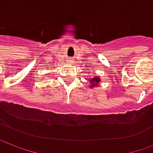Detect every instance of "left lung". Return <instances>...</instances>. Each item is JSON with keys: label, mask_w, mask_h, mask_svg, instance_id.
Listing matches in <instances>:
<instances>
[{"label": "left lung", "mask_w": 153, "mask_h": 153, "mask_svg": "<svg viewBox=\"0 0 153 153\" xmlns=\"http://www.w3.org/2000/svg\"><path fill=\"white\" fill-rule=\"evenodd\" d=\"M100 81V79L98 78H94L92 80H90V83L92 84V87H95L97 86V84L98 83V82Z\"/></svg>", "instance_id": "1"}]
</instances>
